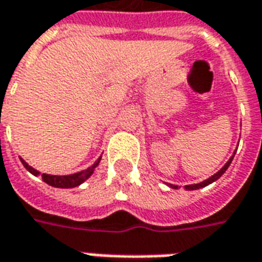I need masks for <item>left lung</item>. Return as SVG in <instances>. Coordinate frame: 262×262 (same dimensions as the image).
I'll use <instances>...</instances> for the list:
<instances>
[{
	"instance_id": "1",
	"label": "left lung",
	"mask_w": 262,
	"mask_h": 262,
	"mask_svg": "<svg viewBox=\"0 0 262 262\" xmlns=\"http://www.w3.org/2000/svg\"><path fill=\"white\" fill-rule=\"evenodd\" d=\"M234 154H236V153H234ZM233 157H234V156H231L230 160H229V161H227V163H226V164H225V167H222V168H220V170L217 171V172H216L214 176H212V177H210V178H208V180H205V181L199 182V184H192V185H187V187H185V189H188V191H193V189H199V188L206 187V185H209V184H212V182H214V181H216V180H219L220 177H222V176H223V174H225L226 170L229 168V165H230V163H231V160H233ZM168 185H170L171 188H178V187H177V185H172V184H168Z\"/></svg>"
}]
</instances>
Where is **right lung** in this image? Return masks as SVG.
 <instances>
[{"label": "right lung", "instance_id": "obj_1", "mask_svg": "<svg viewBox=\"0 0 262 262\" xmlns=\"http://www.w3.org/2000/svg\"><path fill=\"white\" fill-rule=\"evenodd\" d=\"M20 161H22V164H24V167H25L26 170L29 171V172H32L33 176H39V174H40L39 171H36L35 168H32L31 165L28 164L25 160L20 159ZM99 161H101V157H99L91 167H88L86 170L81 171V172H77V174H71V176H50V174H42V180L46 182V184H49V185H52V187L56 188L78 187L80 184H82L85 180H88V178L91 177V174L94 172V170H95V167L99 164Z\"/></svg>", "mask_w": 262, "mask_h": 262}]
</instances>
